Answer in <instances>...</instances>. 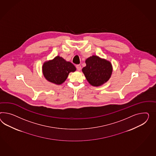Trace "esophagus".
<instances>
[{
	"label": "esophagus",
	"instance_id": "obj_1",
	"mask_svg": "<svg viewBox=\"0 0 156 156\" xmlns=\"http://www.w3.org/2000/svg\"><path fill=\"white\" fill-rule=\"evenodd\" d=\"M76 68H77V69L78 70V71H80L81 70V66L79 65V64H77V65H76Z\"/></svg>",
	"mask_w": 156,
	"mask_h": 156
}]
</instances>
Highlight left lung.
<instances>
[{
	"instance_id": "obj_1",
	"label": "left lung",
	"mask_w": 156,
	"mask_h": 156,
	"mask_svg": "<svg viewBox=\"0 0 156 156\" xmlns=\"http://www.w3.org/2000/svg\"><path fill=\"white\" fill-rule=\"evenodd\" d=\"M86 66L82 72L88 83L93 87H100L108 82L112 72V63L97 55H92L85 60Z\"/></svg>"
}]
</instances>
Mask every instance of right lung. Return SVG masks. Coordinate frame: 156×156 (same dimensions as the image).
I'll use <instances>...</instances> for the list:
<instances>
[{
	"label": "right lung",
	"mask_w": 156,
	"mask_h": 156,
	"mask_svg": "<svg viewBox=\"0 0 156 156\" xmlns=\"http://www.w3.org/2000/svg\"><path fill=\"white\" fill-rule=\"evenodd\" d=\"M44 78L49 82L60 85L68 77L70 72H75V66L60 56H56L52 60L44 62L42 67Z\"/></svg>",
	"instance_id": "add662e5"
}]
</instances>
